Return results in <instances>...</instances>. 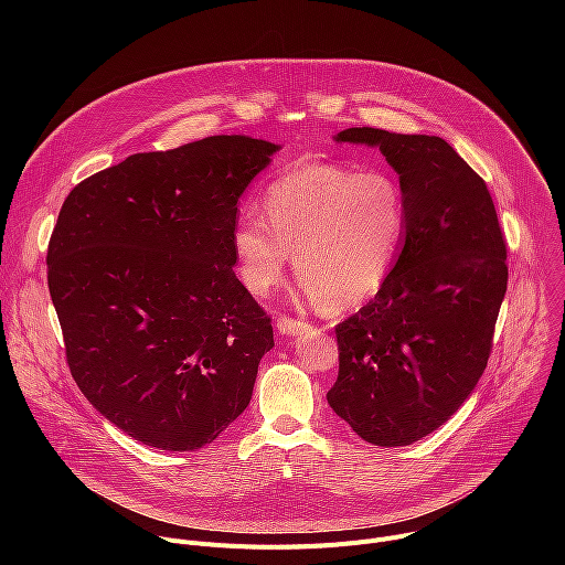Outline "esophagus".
Wrapping results in <instances>:
<instances>
[{"mask_svg": "<svg viewBox=\"0 0 565 565\" xmlns=\"http://www.w3.org/2000/svg\"><path fill=\"white\" fill-rule=\"evenodd\" d=\"M277 331L281 335H301V333L310 331V324H306V321H299V319H292V317H279Z\"/></svg>", "mask_w": 565, "mask_h": 565, "instance_id": "obj_1", "label": "esophagus"}]
</instances>
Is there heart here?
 <instances>
[{"label": "heart", "instance_id": "b5f03b06", "mask_svg": "<svg viewBox=\"0 0 565 565\" xmlns=\"http://www.w3.org/2000/svg\"><path fill=\"white\" fill-rule=\"evenodd\" d=\"M266 223L241 218L232 234L238 277L255 297L284 279L288 253L308 299L344 312L388 281L407 234V196L384 172L340 163H301L264 199Z\"/></svg>", "mask_w": 565, "mask_h": 565}]
</instances>
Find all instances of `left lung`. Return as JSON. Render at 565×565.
Wrapping results in <instances>:
<instances>
[{
    "mask_svg": "<svg viewBox=\"0 0 565 565\" xmlns=\"http://www.w3.org/2000/svg\"><path fill=\"white\" fill-rule=\"evenodd\" d=\"M335 140L380 147L409 221L386 286L335 327L340 373L327 399L366 443L405 447L445 425L488 366L505 236L486 181L447 140L373 127Z\"/></svg>",
    "mask_w": 565,
    "mask_h": 565,
    "instance_id": "8db88e82",
    "label": "left lung"
}]
</instances>
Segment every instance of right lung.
Wrapping results in <instances>:
<instances>
[{
  "label": "right lung",
  "instance_id": "right-lung-1",
  "mask_svg": "<svg viewBox=\"0 0 565 565\" xmlns=\"http://www.w3.org/2000/svg\"><path fill=\"white\" fill-rule=\"evenodd\" d=\"M279 145L210 136L77 183L46 266L66 362L134 440L194 451L250 405L273 324L234 275L236 201Z\"/></svg>",
  "mask_w": 565,
  "mask_h": 565
}]
</instances>
